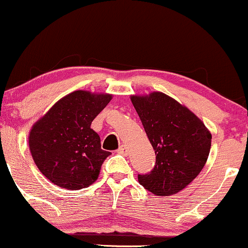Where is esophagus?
<instances>
[{"mask_svg": "<svg viewBox=\"0 0 248 248\" xmlns=\"http://www.w3.org/2000/svg\"><path fill=\"white\" fill-rule=\"evenodd\" d=\"M116 153L120 155H127L128 154V149L126 147H120L116 150Z\"/></svg>", "mask_w": 248, "mask_h": 248, "instance_id": "obj_1", "label": "esophagus"}]
</instances>
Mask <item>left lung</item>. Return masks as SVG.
Returning <instances> with one entry per match:
<instances>
[{"instance_id":"1","label":"left lung","mask_w":248,"mask_h":248,"mask_svg":"<svg viewBox=\"0 0 248 248\" xmlns=\"http://www.w3.org/2000/svg\"><path fill=\"white\" fill-rule=\"evenodd\" d=\"M156 155V164L140 184L158 196L183 190L202 171L211 147V134L187 107L162 92L132 95Z\"/></svg>"}]
</instances>
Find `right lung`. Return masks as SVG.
Wrapping results in <instances>:
<instances>
[{
  "label": "right lung",
  "instance_id": "1",
  "mask_svg": "<svg viewBox=\"0 0 248 248\" xmlns=\"http://www.w3.org/2000/svg\"><path fill=\"white\" fill-rule=\"evenodd\" d=\"M111 94L74 91L60 99L34 124L29 145L35 165L56 186L69 190L86 188L97 180L104 160L92 121L105 108Z\"/></svg>",
  "mask_w": 248,
  "mask_h": 248
}]
</instances>
